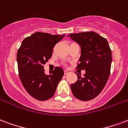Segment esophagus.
Listing matches in <instances>:
<instances>
[{
    "label": "esophagus",
    "mask_w": 128,
    "mask_h": 128,
    "mask_svg": "<svg viewBox=\"0 0 128 128\" xmlns=\"http://www.w3.org/2000/svg\"><path fill=\"white\" fill-rule=\"evenodd\" d=\"M70 73V72H69V71L68 70H65L64 71V74H65V75H67V74H69Z\"/></svg>",
    "instance_id": "34e87169"
}]
</instances>
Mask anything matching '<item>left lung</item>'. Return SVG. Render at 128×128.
Instances as JSON below:
<instances>
[{"label":"left lung","instance_id":"left-lung-1","mask_svg":"<svg viewBox=\"0 0 128 128\" xmlns=\"http://www.w3.org/2000/svg\"><path fill=\"white\" fill-rule=\"evenodd\" d=\"M68 37L80 45L81 56L76 68L86 72L84 77L77 74L78 80L71 84V90L78 100H91L100 94L108 81L111 50L107 40L93 31L71 33Z\"/></svg>","mask_w":128,"mask_h":128}]
</instances>
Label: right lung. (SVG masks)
<instances>
[{
	"instance_id": "add662e5",
	"label": "right lung",
	"mask_w": 128,
	"mask_h": 128,
	"mask_svg": "<svg viewBox=\"0 0 128 128\" xmlns=\"http://www.w3.org/2000/svg\"><path fill=\"white\" fill-rule=\"evenodd\" d=\"M65 35L34 32L23 40L18 50L20 79L28 94L36 100L45 101L53 97L64 75V71L59 67L46 75L43 65L52 56L56 44Z\"/></svg>"
}]
</instances>
